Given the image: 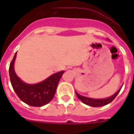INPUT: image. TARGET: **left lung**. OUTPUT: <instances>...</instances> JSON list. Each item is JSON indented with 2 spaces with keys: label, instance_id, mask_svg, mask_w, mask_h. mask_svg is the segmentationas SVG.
Masks as SVG:
<instances>
[{
  "label": "left lung",
  "instance_id": "1",
  "mask_svg": "<svg viewBox=\"0 0 134 134\" xmlns=\"http://www.w3.org/2000/svg\"><path fill=\"white\" fill-rule=\"evenodd\" d=\"M120 88L113 95L110 96V97L105 98V99H93V98L87 97H84L76 92V94L77 95L78 98L83 103H84L86 105H88L90 106H92V107H99V106H103L105 105H107L109 103L112 102L113 100L116 97V96L118 94L121 90Z\"/></svg>",
  "mask_w": 134,
  "mask_h": 134
}]
</instances>
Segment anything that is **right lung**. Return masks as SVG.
Masks as SVG:
<instances>
[{"instance_id": "1", "label": "right lung", "mask_w": 134, "mask_h": 134, "mask_svg": "<svg viewBox=\"0 0 134 134\" xmlns=\"http://www.w3.org/2000/svg\"><path fill=\"white\" fill-rule=\"evenodd\" d=\"M16 56V53L9 68L10 81L16 94L22 102L30 106L40 107L49 103L54 97L59 81L65 71H61L53 74L38 83H26L22 81L15 73L14 64Z\"/></svg>"}]
</instances>
